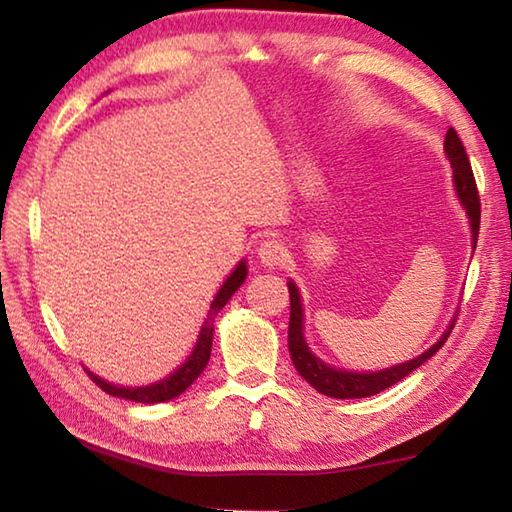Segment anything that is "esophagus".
<instances>
[{"label":"esophagus","mask_w":512,"mask_h":512,"mask_svg":"<svg viewBox=\"0 0 512 512\" xmlns=\"http://www.w3.org/2000/svg\"><path fill=\"white\" fill-rule=\"evenodd\" d=\"M257 257L264 266L275 268V266H280L284 259H287V246H284L282 241H277V239H266V241H262V244H259Z\"/></svg>","instance_id":"obj_1"}]
</instances>
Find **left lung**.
<instances>
[{"label": "left lung", "instance_id": "obj_1", "mask_svg": "<svg viewBox=\"0 0 512 512\" xmlns=\"http://www.w3.org/2000/svg\"><path fill=\"white\" fill-rule=\"evenodd\" d=\"M445 151H447L449 162H452L456 192H458V198H461V203L465 205L467 216H470L472 237L476 244V237H479V223H481V198H479V189H476L470 158H467L465 146L461 142V137L456 135L454 128H449L445 135ZM289 298H291L289 352H291L293 366H296V370L300 372V377H305L318 393H323L327 397H336V400H357V397L377 395L379 391H386V388H391L393 384H397V381L409 377L415 368H420L424 361L431 359L433 354L443 348L447 336L452 334V327H454L452 323V327L440 336V341L436 345H431V348L424 354H420L418 359L400 363V366H393L379 372L336 370V368H329L327 363H323L318 357H314L311 350L307 348L305 336H302V305H300L298 289L293 282H289Z\"/></svg>", "mask_w": 512, "mask_h": 512}]
</instances>
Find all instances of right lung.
I'll use <instances>...</instances> for the list:
<instances>
[{
    "label": "right lung",
    "instance_id": "1",
    "mask_svg": "<svg viewBox=\"0 0 512 512\" xmlns=\"http://www.w3.org/2000/svg\"><path fill=\"white\" fill-rule=\"evenodd\" d=\"M246 262H241L235 271L230 273L228 280H225L223 287L216 293V298L210 307V314L205 318V325L201 329V336H198V343L194 352L189 354V359L180 366L173 375H169L167 379L158 381V384H151V386H140V388H121V386H112L108 381L99 379L97 375H92L88 370L90 379L97 384L101 391H106L108 395H115V397H124V400H131V402H142V404H158V402H167L173 400V397H178L180 393H185L189 386L194 384L196 377L201 375L205 370L207 361H210V354H212V332H214V318L219 311L225 307V302L232 298V293H235L241 282L246 280Z\"/></svg>",
    "mask_w": 512,
    "mask_h": 512
}]
</instances>
